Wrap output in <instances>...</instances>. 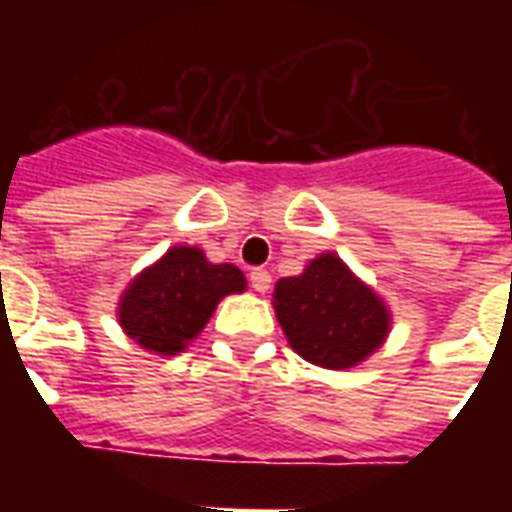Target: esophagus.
<instances>
[{
  "mask_svg": "<svg viewBox=\"0 0 512 512\" xmlns=\"http://www.w3.org/2000/svg\"><path fill=\"white\" fill-rule=\"evenodd\" d=\"M249 282H252V288H255L257 293H266V290L271 288V274H268L266 268H255V271L249 274Z\"/></svg>",
  "mask_w": 512,
  "mask_h": 512,
  "instance_id": "1",
  "label": "esophagus"
}]
</instances>
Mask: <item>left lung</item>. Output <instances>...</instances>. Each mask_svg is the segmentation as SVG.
<instances>
[{
	"mask_svg": "<svg viewBox=\"0 0 512 512\" xmlns=\"http://www.w3.org/2000/svg\"><path fill=\"white\" fill-rule=\"evenodd\" d=\"M274 310L290 348L312 365L343 370L365 362L389 334V310L376 290L332 252L299 277L279 279Z\"/></svg>",
	"mask_w": 512,
	"mask_h": 512,
	"instance_id": "left-lung-1",
	"label": "left lung"
}]
</instances>
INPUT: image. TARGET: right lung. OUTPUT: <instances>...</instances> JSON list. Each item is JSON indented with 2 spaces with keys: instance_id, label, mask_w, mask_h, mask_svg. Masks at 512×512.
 Here are the masks:
<instances>
[{
  "instance_id": "obj_1",
  "label": "right lung",
  "mask_w": 512,
  "mask_h": 512,
  "mask_svg": "<svg viewBox=\"0 0 512 512\" xmlns=\"http://www.w3.org/2000/svg\"><path fill=\"white\" fill-rule=\"evenodd\" d=\"M244 290V271L233 263H211L197 246H172L128 285L117 321L145 351L175 356L205 329L224 296Z\"/></svg>"
}]
</instances>
